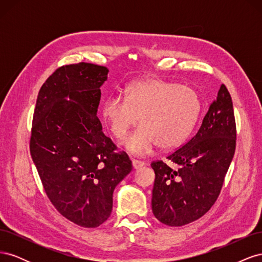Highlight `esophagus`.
<instances>
[{
  "label": "esophagus",
  "instance_id": "1",
  "mask_svg": "<svg viewBox=\"0 0 262 262\" xmlns=\"http://www.w3.org/2000/svg\"><path fill=\"white\" fill-rule=\"evenodd\" d=\"M144 165H145V163L142 162V161H138V160H133L132 161V166H133L134 169H139L141 167H143Z\"/></svg>",
  "mask_w": 262,
  "mask_h": 262
}]
</instances>
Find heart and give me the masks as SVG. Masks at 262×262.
<instances>
[{"instance_id":"obj_1","label":"heart","mask_w":262,"mask_h":262,"mask_svg":"<svg viewBox=\"0 0 262 262\" xmlns=\"http://www.w3.org/2000/svg\"><path fill=\"white\" fill-rule=\"evenodd\" d=\"M198 93L186 85L158 78L131 83L124 97L110 95L101 105V117L117 139L137 124L140 128L122 141L133 155L148 154L156 145L170 148L180 144L193 129L200 115Z\"/></svg>"}]
</instances>
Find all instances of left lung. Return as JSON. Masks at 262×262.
<instances>
[{"instance_id": "8db88e82", "label": "left lung", "mask_w": 262, "mask_h": 262, "mask_svg": "<svg viewBox=\"0 0 262 262\" xmlns=\"http://www.w3.org/2000/svg\"><path fill=\"white\" fill-rule=\"evenodd\" d=\"M236 124L232 97L222 84L195 136L171 153L167 164H150L155 172L154 216L168 226L200 219L216 201L233 160Z\"/></svg>"}]
</instances>
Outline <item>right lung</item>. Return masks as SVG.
Returning a JSON list of instances; mask_svg holds the SVG:
<instances>
[{
  "mask_svg": "<svg viewBox=\"0 0 262 262\" xmlns=\"http://www.w3.org/2000/svg\"><path fill=\"white\" fill-rule=\"evenodd\" d=\"M109 70L81 62L59 68L39 91L30 154L45 191L63 216L97 227L113 211L116 186L132 170L102 132L100 87Z\"/></svg>",
  "mask_w": 262,
  "mask_h": 262,
  "instance_id": "add662e5",
  "label": "right lung"
}]
</instances>
